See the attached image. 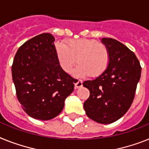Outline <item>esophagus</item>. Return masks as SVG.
<instances>
[{
	"label": "esophagus",
	"mask_w": 149,
	"mask_h": 149,
	"mask_svg": "<svg viewBox=\"0 0 149 149\" xmlns=\"http://www.w3.org/2000/svg\"><path fill=\"white\" fill-rule=\"evenodd\" d=\"M82 80L79 79V80L76 81V82H75V88H80V87H82Z\"/></svg>",
	"instance_id": "34e87169"
}]
</instances>
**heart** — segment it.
Here are the masks:
<instances>
[{
    "mask_svg": "<svg viewBox=\"0 0 149 149\" xmlns=\"http://www.w3.org/2000/svg\"><path fill=\"white\" fill-rule=\"evenodd\" d=\"M56 54L61 68L70 72L77 63H79L75 73L79 77L90 74L97 77L102 74L108 67L110 54L104 45L96 40L80 38L70 40L67 45L57 43Z\"/></svg>",
    "mask_w": 149,
    "mask_h": 149,
    "instance_id": "1",
    "label": "heart"
}]
</instances>
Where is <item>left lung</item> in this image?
Listing matches in <instances>:
<instances>
[{
	"mask_svg": "<svg viewBox=\"0 0 149 149\" xmlns=\"http://www.w3.org/2000/svg\"><path fill=\"white\" fill-rule=\"evenodd\" d=\"M102 42L109 51V64L99 77L82 83L90 92L83 106L90 119L108 124L130 107L142 67L135 54L121 42L111 38H102Z\"/></svg>",
	"mask_w": 149,
	"mask_h": 149,
	"instance_id": "obj_1",
	"label": "left lung"
}]
</instances>
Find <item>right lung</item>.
<instances>
[{"instance_id":"add662e5","label":"right lung","mask_w":149,"mask_h":149,"mask_svg":"<svg viewBox=\"0 0 149 149\" xmlns=\"http://www.w3.org/2000/svg\"><path fill=\"white\" fill-rule=\"evenodd\" d=\"M50 33L31 38L19 47L12 65L19 102L26 113L40 120L57 117L74 90L75 79L61 68Z\"/></svg>"}]
</instances>
